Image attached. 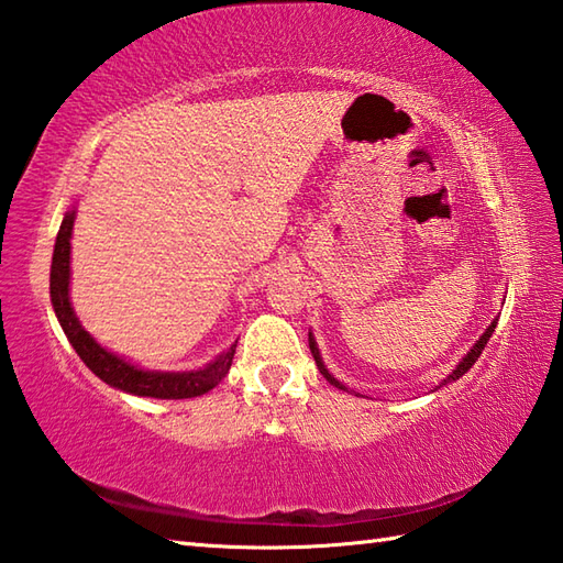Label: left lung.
<instances>
[{"mask_svg": "<svg viewBox=\"0 0 563 563\" xmlns=\"http://www.w3.org/2000/svg\"><path fill=\"white\" fill-rule=\"evenodd\" d=\"M496 322H498V318L489 324V328H486V332L479 336V340H477V344H474L472 349H470V352L465 354V356H462V361H460V364L453 368V373H451V376H448L441 385H448V383H453V380H457V378H462V376H465V373L474 366V364H477V358L482 356V352H484V346H486V342H489V336H492V332L496 330ZM308 344H310V352H313V358H316V364H318V371L322 373V378L324 380H328L330 385H334V387H340V390H344V393H349V387L344 385V383H340V380H336L334 376H332V373L328 371V368H324V364H322V358H320V352H318V344H316V336L313 334H310L308 332ZM439 385V387H441Z\"/></svg>", "mask_w": 563, "mask_h": 563, "instance_id": "left-lung-1", "label": "left lung"}]
</instances>
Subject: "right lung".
I'll list each match as a JSON object with an SVG mask.
<instances>
[{
	"mask_svg": "<svg viewBox=\"0 0 563 563\" xmlns=\"http://www.w3.org/2000/svg\"><path fill=\"white\" fill-rule=\"evenodd\" d=\"M71 229H74V209H69L55 241L53 253V267H49V301H53L55 316L65 330L69 344L79 358L89 366L98 378L108 383L110 387H118L122 393L140 395V397H156V399H187L199 397L217 387L221 378L227 376L231 368V361L235 354V344L223 352L217 361H211L199 371H144L140 366L130 364L128 358L108 352L98 344L93 336L81 328L79 318L74 316V308L69 303V250H71Z\"/></svg>",
	"mask_w": 563,
	"mask_h": 563,
	"instance_id": "right-lung-1",
	"label": "right lung"
}]
</instances>
